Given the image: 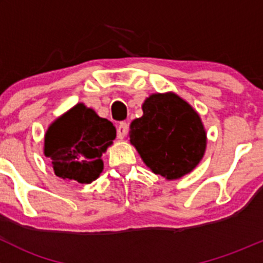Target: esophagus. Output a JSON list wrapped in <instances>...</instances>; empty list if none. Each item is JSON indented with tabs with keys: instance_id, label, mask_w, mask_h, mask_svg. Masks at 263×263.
I'll use <instances>...</instances> for the list:
<instances>
[{
	"instance_id": "obj_1",
	"label": "esophagus",
	"mask_w": 263,
	"mask_h": 263,
	"mask_svg": "<svg viewBox=\"0 0 263 263\" xmlns=\"http://www.w3.org/2000/svg\"><path fill=\"white\" fill-rule=\"evenodd\" d=\"M127 132H128V124L126 122H121L118 124V127H117V137L119 140H123L126 137Z\"/></svg>"
}]
</instances>
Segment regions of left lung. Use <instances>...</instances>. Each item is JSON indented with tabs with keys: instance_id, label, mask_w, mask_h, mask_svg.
<instances>
[{
	"instance_id": "left-lung-1",
	"label": "left lung",
	"mask_w": 263,
	"mask_h": 263,
	"mask_svg": "<svg viewBox=\"0 0 263 263\" xmlns=\"http://www.w3.org/2000/svg\"><path fill=\"white\" fill-rule=\"evenodd\" d=\"M142 112L129 124L128 137L147 168L168 181L191 173L208 144L200 115L173 91L151 94Z\"/></svg>"
}]
</instances>
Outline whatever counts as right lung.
<instances>
[{"label":"right lung","instance_id":"obj_1","mask_svg":"<svg viewBox=\"0 0 263 263\" xmlns=\"http://www.w3.org/2000/svg\"><path fill=\"white\" fill-rule=\"evenodd\" d=\"M115 139L112 122L78 103L49 124L44 135V155L57 177L89 184L103 172L102 155Z\"/></svg>","mask_w":263,"mask_h":263}]
</instances>
